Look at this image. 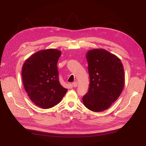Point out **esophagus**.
I'll list each match as a JSON object with an SVG mask.
<instances>
[{
	"label": "esophagus",
	"instance_id": "34e87169",
	"mask_svg": "<svg viewBox=\"0 0 146 146\" xmlns=\"http://www.w3.org/2000/svg\"><path fill=\"white\" fill-rule=\"evenodd\" d=\"M78 85V83L77 82H74L72 83V86L74 87H77Z\"/></svg>",
	"mask_w": 146,
	"mask_h": 146
}]
</instances>
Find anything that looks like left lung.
I'll return each instance as SVG.
<instances>
[{
    "instance_id": "8db88e82",
    "label": "left lung",
    "mask_w": 146,
    "mask_h": 146,
    "mask_svg": "<svg viewBox=\"0 0 146 146\" xmlns=\"http://www.w3.org/2000/svg\"><path fill=\"white\" fill-rule=\"evenodd\" d=\"M86 57L90 82L83 102L91 111H102L121 95L124 85V69L121 60L105 49L91 50Z\"/></svg>"
}]
</instances>
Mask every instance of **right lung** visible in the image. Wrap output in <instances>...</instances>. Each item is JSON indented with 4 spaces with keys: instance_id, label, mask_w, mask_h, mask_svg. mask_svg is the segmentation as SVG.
<instances>
[{
    "instance_id": "1",
    "label": "right lung",
    "mask_w": 146,
    "mask_h": 146,
    "mask_svg": "<svg viewBox=\"0 0 146 146\" xmlns=\"http://www.w3.org/2000/svg\"><path fill=\"white\" fill-rule=\"evenodd\" d=\"M61 54L54 48L39 50L25 61L22 69L23 82L29 97L43 109L59 104L68 91L59 81L56 65Z\"/></svg>"
}]
</instances>
